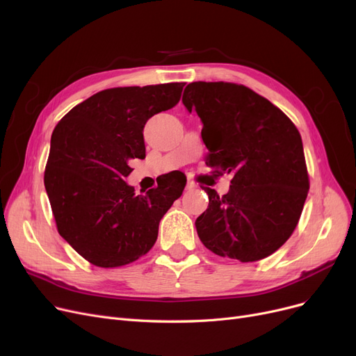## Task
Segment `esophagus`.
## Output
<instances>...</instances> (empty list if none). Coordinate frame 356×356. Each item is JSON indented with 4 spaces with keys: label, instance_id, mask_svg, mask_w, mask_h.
I'll return each instance as SVG.
<instances>
[{
    "label": "esophagus",
    "instance_id": "34e87169",
    "mask_svg": "<svg viewBox=\"0 0 356 356\" xmlns=\"http://www.w3.org/2000/svg\"><path fill=\"white\" fill-rule=\"evenodd\" d=\"M186 189H188V191L196 189V183H195V181H192V180H188V184H186Z\"/></svg>",
    "mask_w": 356,
    "mask_h": 356
}]
</instances>
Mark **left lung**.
I'll return each mask as SVG.
<instances>
[{
	"label": "left lung",
	"mask_w": 356,
	"mask_h": 356,
	"mask_svg": "<svg viewBox=\"0 0 356 356\" xmlns=\"http://www.w3.org/2000/svg\"><path fill=\"white\" fill-rule=\"evenodd\" d=\"M183 104L204 123L207 165L228 173L229 192L208 193L195 222L212 253L243 264L275 253L296 229L310 181L301 135L268 99L234 83H191Z\"/></svg>",
	"instance_id": "1"
}]
</instances>
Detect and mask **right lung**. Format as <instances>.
Masks as SVG:
<instances>
[{"label": "right lung", "instance_id": "add662e5", "mask_svg": "<svg viewBox=\"0 0 356 356\" xmlns=\"http://www.w3.org/2000/svg\"><path fill=\"white\" fill-rule=\"evenodd\" d=\"M184 83L116 87L96 92L58 122L44 168V188L58 233L99 268L129 265L147 254L163 215L186 179L165 177L136 195L123 180L132 159L145 157L144 127L175 107Z\"/></svg>", "mask_w": 356, "mask_h": 356}]
</instances>
